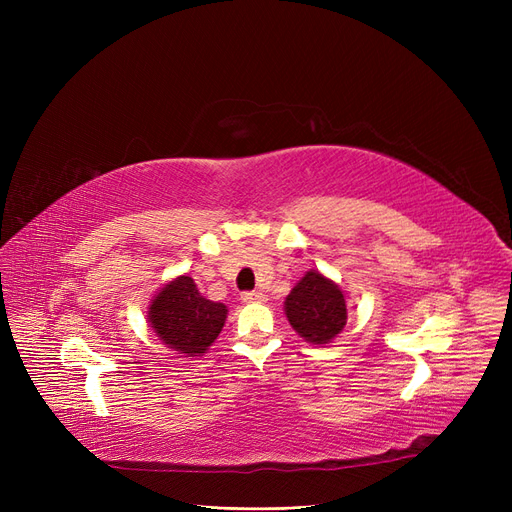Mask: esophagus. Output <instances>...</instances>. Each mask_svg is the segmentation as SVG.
Segmentation results:
<instances>
[{"label": "esophagus", "mask_w": 512, "mask_h": 512, "mask_svg": "<svg viewBox=\"0 0 512 512\" xmlns=\"http://www.w3.org/2000/svg\"><path fill=\"white\" fill-rule=\"evenodd\" d=\"M242 301H245V303H263L265 301V294L259 292V290L242 292Z\"/></svg>", "instance_id": "obj_1"}]
</instances>
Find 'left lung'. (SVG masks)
Returning a JSON list of instances; mask_svg holds the SVG:
<instances>
[{
  "label": "left lung",
  "instance_id": "1",
  "mask_svg": "<svg viewBox=\"0 0 512 512\" xmlns=\"http://www.w3.org/2000/svg\"><path fill=\"white\" fill-rule=\"evenodd\" d=\"M284 313L309 344H328L346 326L344 292L324 274L307 272L284 301Z\"/></svg>",
  "mask_w": 512,
  "mask_h": 512
}]
</instances>
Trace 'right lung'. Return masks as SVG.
<instances>
[{"mask_svg":"<svg viewBox=\"0 0 512 512\" xmlns=\"http://www.w3.org/2000/svg\"><path fill=\"white\" fill-rule=\"evenodd\" d=\"M228 307L213 303L197 290L191 276H178L161 288L147 311L149 326L172 351L199 357L220 336Z\"/></svg>","mask_w":512,"mask_h":512,"instance_id":"obj_1","label":"right lung"}]
</instances>
